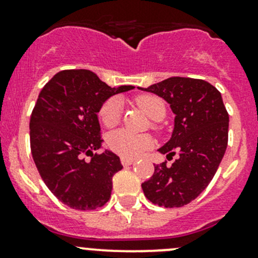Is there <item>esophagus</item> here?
<instances>
[{
	"label": "esophagus",
	"mask_w": 258,
	"mask_h": 258,
	"mask_svg": "<svg viewBox=\"0 0 258 258\" xmlns=\"http://www.w3.org/2000/svg\"><path fill=\"white\" fill-rule=\"evenodd\" d=\"M134 162H135V159H131V158H123V157L121 158V163H122V165H124V167H127V165H131Z\"/></svg>",
	"instance_id": "1"
}]
</instances>
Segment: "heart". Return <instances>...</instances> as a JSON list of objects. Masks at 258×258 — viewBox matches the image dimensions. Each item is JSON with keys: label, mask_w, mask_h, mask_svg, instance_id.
I'll use <instances>...</instances> for the list:
<instances>
[{"label": "heart", "mask_w": 258, "mask_h": 258, "mask_svg": "<svg viewBox=\"0 0 258 258\" xmlns=\"http://www.w3.org/2000/svg\"><path fill=\"white\" fill-rule=\"evenodd\" d=\"M137 105L154 121H161L165 116V106L159 97L142 95L136 99ZM100 120L106 127H113L121 120L122 104L118 99H110L100 108ZM153 140L148 135H137L127 130H117L108 135L107 146L111 151L123 158H136L150 150Z\"/></svg>", "instance_id": "1"}]
</instances>
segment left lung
Instances as JSON below:
<instances>
[{
  "instance_id": "8db88e82",
  "label": "left lung",
  "mask_w": 258,
  "mask_h": 258,
  "mask_svg": "<svg viewBox=\"0 0 258 258\" xmlns=\"http://www.w3.org/2000/svg\"><path fill=\"white\" fill-rule=\"evenodd\" d=\"M140 90L158 95L170 105L174 117L172 137L158 152L172 158L154 165L143 193L153 204L180 208L194 200L215 175L227 147L229 113L220 91L205 80L173 77Z\"/></svg>"
}]
</instances>
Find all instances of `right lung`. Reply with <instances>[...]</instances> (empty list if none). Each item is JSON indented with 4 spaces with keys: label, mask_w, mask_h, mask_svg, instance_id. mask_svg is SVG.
Returning a JSON list of instances; mask_svg holds the SVG:
<instances>
[{
    "label": "right lung",
    "mask_w": 258,
    "mask_h": 258,
    "mask_svg": "<svg viewBox=\"0 0 258 258\" xmlns=\"http://www.w3.org/2000/svg\"><path fill=\"white\" fill-rule=\"evenodd\" d=\"M135 86L110 88L90 70H63L39 93L29 122L31 151L49 190L72 209L94 210L108 202L118 156L102 147L97 112L108 97ZM84 154L90 155L86 162Z\"/></svg>",
    "instance_id": "1"
}]
</instances>
